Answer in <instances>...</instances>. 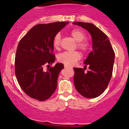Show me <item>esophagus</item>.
Wrapping results in <instances>:
<instances>
[{"label":"esophagus","mask_w":129,"mask_h":129,"mask_svg":"<svg viewBox=\"0 0 129 129\" xmlns=\"http://www.w3.org/2000/svg\"><path fill=\"white\" fill-rule=\"evenodd\" d=\"M64 68L65 69H72V67H71L66 66V65H64Z\"/></svg>","instance_id":"34e87169"}]
</instances>
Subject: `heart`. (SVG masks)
<instances>
[{"instance_id": "1", "label": "heart", "mask_w": 129, "mask_h": 129, "mask_svg": "<svg viewBox=\"0 0 129 129\" xmlns=\"http://www.w3.org/2000/svg\"><path fill=\"white\" fill-rule=\"evenodd\" d=\"M70 35L76 41V47L80 50L83 54H87L90 49V44L85 39V34L79 29H73L70 31ZM61 44V36L59 33H57L53 39V45L56 50L59 49ZM81 57L80 53L78 51H66L60 53L57 57V59L60 62L68 66H73L79 60Z\"/></svg>"}]
</instances>
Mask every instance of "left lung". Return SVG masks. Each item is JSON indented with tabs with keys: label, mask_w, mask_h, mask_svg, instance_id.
<instances>
[{
	"label": "left lung",
	"mask_w": 129,
	"mask_h": 129,
	"mask_svg": "<svg viewBox=\"0 0 129 129\" xmlns=\"http://www.w3.org/2000/svg\"><path fill=\"white\" fill-rule=\"evenodd\" d=\"M73 24L86 29L92 38L93 51L84 61V69L73 68L74 84L82 96L94 98L103 93L112 76L115 52L107 35L94 25L76 22ZM89 67L87 72L86 67Z\"/></svg>",
	"instance_id": "8db88e82"
}]
</instances>
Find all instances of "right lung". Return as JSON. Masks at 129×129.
I'll return each mask as SVG.
<instances>
[{
  "label": "right lung",
  "mask_w": 129,
  "mask_h": 129,
  "mask_svg": "<svg viewBox=\"0 0 129 129\" xmlns=\"http://www.w3.org/2000/svg\"><path fill=\"white\" fill-rule=\"evenodd\" d=\"M67 23L38 24L19 41L14 62L15 75L20 88L31 98L44 101L56 89L58 75L63 65L57 63L50 67L55 60L53 39Z\"/></svg>",
  "instance_id": "add662e5"
}]
</instances>
